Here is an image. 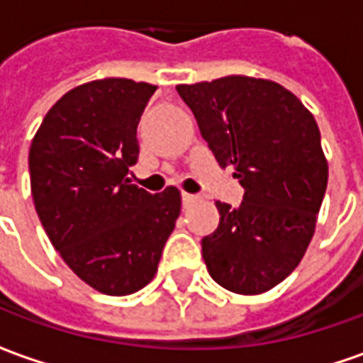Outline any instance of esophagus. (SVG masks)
Segmentation results:
<instances>
[{
	"instance_id": "esophagus-1",
	"label": "esophagus",
	"mask_w": 363,
	"mask_h": 363,
	"mask_svg": "<svg viewBox=\"0 0 363 363\" xmlns=\"http://www.w3.org/2000/svg\"><path fill=\"white\" fill-rule=\"evenodd\" d=\"M198 200H200V198H198L196 194H189V192H182V206H184V208H189V206L196 204Z\"/></svg>"
}]
</instances>
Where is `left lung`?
Masks as SVG:
<instances>
[{
  "instance_id": "1",
  "label": "left lung",
  "mask_w": 363,
  "mask_h": 363,
  "mask_svg": "<svg viewBox=\"0 0 363 363\" xmlns=\"http://www.w3.org/2000/svg\"><path fill=\"white\" fill-rule=\"evenodd\" d=\"M220 167L245 189L233 208L216 202L218 229L202 239L208 272L229 291L255 296L296 270L325 198L328 167L313 114L268 79L228 75L177 85Z\"/></svg>"
}]
</instances>
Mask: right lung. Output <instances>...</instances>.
<instances>
[{"label":"right lung","instance_id":"1","mask_svg":"<svg viewBox=\"0 0 363 363\" xmlns=\"http://www.w3.org/2000/svg\"><path fill=\"white\" fill-rule=\"evenodd\" d=\"M155 85L106 77L75 87L44 116L28 151L30 190L54 249L85 284L128 296L157 272L181 192L130 184L138 122Z\"/></svg>","mask_w":363,"mask_h":363}]
</instances>
